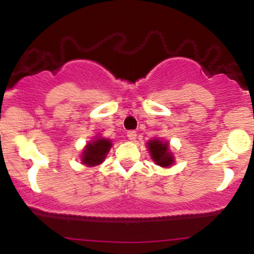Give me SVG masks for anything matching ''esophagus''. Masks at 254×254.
Returning a JSON list of instances; mask_svg holds the SVG:
<instances>
[{"mask_svg": "<svg viewBox=\"0 0 254 254\" xmlns=\"http://www.w3.org/2000/svg\"><path fill=\"white\" fill-rule=\"evenodd\" d=\"M127 138L130 139V141H135L136 139V137H137V132L136 131H133V130H130V131H127Z\"/></svg>", "mask_w": 254, "mask_h": 254, "instance_id": "obj_1", "label": "esophagus"}]
</instances>
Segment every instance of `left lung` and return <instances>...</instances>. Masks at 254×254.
<instances>
[{
    "label": "left lung",
    "instance_id": "obj_1",
    "mask_svg": "<svg viewBox=\"0 0 254 254\" xmlns=\"http://www.w3.org/2000/svg\"><path fill=\"white\" fill-rule=\"evenodd\" d=\"M148 148H149L151 159L156 162V165L168 167L173 164V156L170 153L167 143L153 139V141L148 142Z\"/></svg>",
    "mask_w": 254,
    "mask_h": 254
}]
</instances>
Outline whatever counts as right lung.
Returning <instances> with one entry per match:
<instances>
[{"instance_id":"obj_1","label":"right lung","mask_w":254,"mask_h":254,"mask_svg":"<svg viewBox=\"0 0 254 254\" xmlns=\"http://www.w3.org/2000/svg\"><path fill=\"white\" fill-rule=\"evenodd\" d=\"M112 143L109 139L98 138L92 143H88L82 154V162L87 166H95L104 161L105 156L109 153Z\"/></svg>"}]
</instances>
